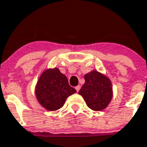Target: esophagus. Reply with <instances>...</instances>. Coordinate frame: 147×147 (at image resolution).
Returning a JSON list of instances; mask_svg holds the SVG:
<instances>
[{"label": "esophagus", "instance_id": "34e87169", "mask_svg": "<svg viewBox=\"0 0 147 147\" xmlns=\"http://www.w3.org/2000/svg\"><path fill=\"white\" fill-rule=\"evenodd\" d=\"M80 88H81V86H76V92H79V90H80Z\"/></svg>", "mask_w": 147, "mask_h": 147}]
</instances>
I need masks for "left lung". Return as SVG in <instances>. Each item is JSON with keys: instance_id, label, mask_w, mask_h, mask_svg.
Returning a JSON list of instances; mask_svg holds the SVG:
<instances>
[{"instance_id": "1", "label": "left lung", "mask_w": 147, "mask_h": 147, "mask_svg": "<svg viewBox=\"0 0 147 147\" xmlns=\"http://www.w3.org/2000/svg\"><path fill=\"white\" fill-rule=\"evenodd\" d=\"M85 83L79 93L87 106L93 111H101L107 107L112 98V86L110 79L96 71L85 75Z\"/></svg>"}]
</instances>
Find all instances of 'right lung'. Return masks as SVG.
<instances>
[{
    "instance_id": "right-lung-1",
    "label": "right lung",
    "mask_w": 147,
    "mask_h": 147,
    "mask_svg": "<svg viewBox=\"0 0 147 147\" xmlns=\"http://www.w3.org/2000/svg\"><path fill=\"white\" fill-rule=\"evenodd\" d=\"M76 92V90L68 84L67 77L57 68L43 71L36 87L39 103L48 111L62 107L66 99Z\"/></svg>"
}]
</instances>
